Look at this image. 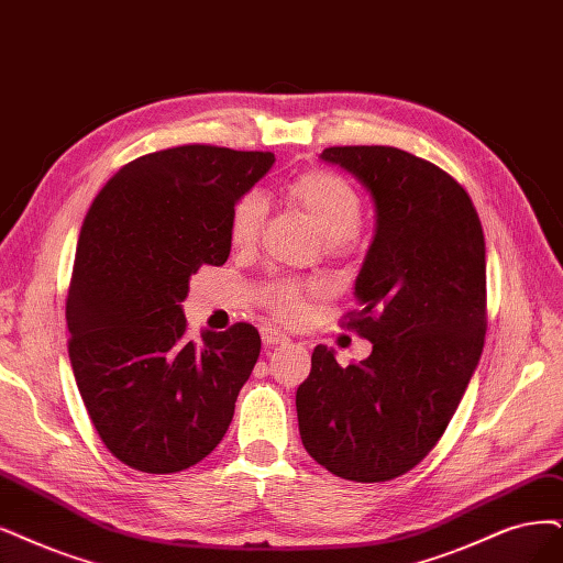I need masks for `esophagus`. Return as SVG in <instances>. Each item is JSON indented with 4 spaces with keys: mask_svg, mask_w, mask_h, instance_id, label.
I'll use <instances>...</instances> for the list:
<instances>
[{
    "mask_svg": "<svg viewBox=\"0 0 563 563\" xmlns=\"http://www.w3.org/2000/svg\"><path fill=\"white\" fill-rule=\"evenodd\" d=\"M262 341H264V345L274 347V345H287L289 336L285 334V331L276 329V327H262Z\"/></svg>",
    "mask_w": 563,
    "mask_h": 563,
    "instance_id": "obj_1",
    "label": "esophagus"
}]
</instances>
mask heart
<instances>
[{
	"instance_id": "b5f03b06",
	"label": "heart",
	"mask_w": 563,
	"mask_h": 563,
	"mask_svg": "<svg viewBox=\"0 0 563 563\" xmlns=\"http://www.w3.org/2000/svg\"><path fill=\"white\" fill-rule=\"evenodd\" d=\"M285 197L292 201L301 213H306L320 234L324 236V245L331 253H341L347 247L352 232L362 222V197L347 178L327 172V169H308L295 176L285 185ZM268 213V203L262 192L250 190L241 195L229 211V243L239 250L253 247L260 239ZM324 295V285L320 280H295L283 278L264 287L266 308L283 320H299L306 310V301Z\"/></svg>"
}]
</instances>
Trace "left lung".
I'll return each instance as SVG.
<instances>
[{
    "label": "left lung",
    "mask_w": 563,
    "mask_h": 563,
    "mask_svg": "<svg viewBox=\"0 0 563 563\" xmlns=\"http://www.w3.org/2000/svg\"><path fill=\"white\" fill-rule=\"evenodd\" d=\"M376 203V234L355 283L347 329L373 343L341 366L318 345L297 389L306 452L345 481L385 483L439 443L481 362L487 331L485 234L464 187L391 145L320 155Z\"/></svg>",
    "instance_id": "left-lung-1"
}]
</instances>
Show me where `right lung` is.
<instances>
[{
    "label": "right lung",
    "mask_w": 563,
    "mask_h": 563,
    "mask_svg": "<svg viewBox=\"0 0 563 563\" xmlns=\"http://www.w3.org/2000/svg\"><path fill=\"white\" fill-rule=\"evenodd\" d=\"M274 153L176 145L101 187L82 220L67 297L69 360L109 452L143 473L211 454L234 418L262 339L253 324L187 339L190 278L229 257V211Z\"/></svg>",
    "instance_id": "obj_1"
}]
</instances>
